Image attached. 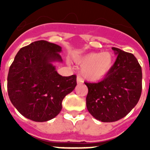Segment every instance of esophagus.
<instances>
[{"label":"esophagus","instance_id":"1","mask_svg":"<svg viewBox=\"0 0 150 150\" xmlns=\"http://www.w3.org/2000/svg\"><path fill=\"white\" fill-rule=\"evenodd\" d=\"M76 82H77L78 84H81L82 83H83V80L80 76H77V78H76Z\"/></svg>","mask_w":150,"mask_h":150}]
</instances>
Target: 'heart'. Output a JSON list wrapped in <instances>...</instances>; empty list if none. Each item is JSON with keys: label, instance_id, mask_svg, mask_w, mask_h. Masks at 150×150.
<instances>
[{"label": "heart", "instance_id": "obj_1", "mask_svg": "<svg viewBox=\"0 0 150 150\" xmlns=\"http://www.w3.org/2000/svg\"><path fill=\"white\" fill-rule=\"evenodd\" d=\"M83 67L82 74L90 81H98L105 76L112 65V57L110 53L90 52L76 60Z\"/></svg>", "mask_w": 150, "mask_h": 150}]
</instances>
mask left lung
Wrapping results in <instances>:
<instances>
[{
  "label": "left lung",
  "mask_w": 150,
  "mask_h": 150,
  "mask_svg": "<svg viewBox=\"0 0 150 150\" xmlns=\"http://www.w3.org/2000/svg\"><path fill=\"white\" fill-rule=\"evenodd\" d=\"M117 55L107 76L88 87L86 107L96 120L112 122L125 117L137 104L142 91V70L134 55L116 47Z\"/></svg>",
  "instance_id": "8db88e82"
}]
</instances>
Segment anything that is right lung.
<instances>
[{
    "instance_id": "1",
    "label": "right lung",
    "mask_w": 150,
    "mask_h": 150,
    "mask_svg": "<svg viewBox=\"0 0 150 150\" xmlns=\"http://www.w3.org/2000/svg\"><path fill=\"white\" fill-rule=\"evenodd\" d=\"M62 47L46 40L22 47L10 67L8 95L22 116L34 122L55 118L62 109V100L76 86V76H62L54 62H62Z\"/></svg>"
}]
</instances>
